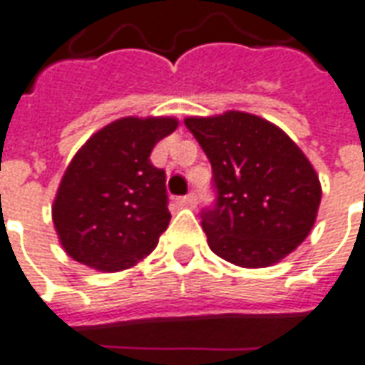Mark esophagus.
Segmentation results:
<instances>
[{"mask_svg": "<svg viewBox=\"0 0 365 365\" xmlns=\"http://www.w3.org/2000/svg\"><path fill=\"white\" fill-rule=\"evenodd\" d=\"M195 204H196V196L192 195V192L180 198V206H187V208H195Z\"/></svg>", "mask_w": 365, "mask_h": 365, "instance_id": "1", "label": "esophagus"}]
</instances>
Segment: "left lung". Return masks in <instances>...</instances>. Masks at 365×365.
<instances>
[{
	"instance_id": "8db88e82",
	"label": "left lung",
	"mask_w": 365,
	"mask_h": 365,
	"mask_svg": "<svg viewBox=\"0 0 365 365\" xmlns=\"http://www.w3.org/2000/svg\"><path fill=\"white\" fill-rule=\"evenodd\" d=\"M185 125L212 165L216 204L202 212L212 252L247 269L285 259L311 234L322 198L307 155L253 113L187 118Z\"/></svg>"
}]
</instances>
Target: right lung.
<instances>
[{
  "label": "right lung",
  "mask_w": 365,
  "mask_h": 365,
  "mask_svg": "<svg viewBox=\"0 0 365 365\" xmlns=\"http://www.w3.org/2000/svg\"><path fill=\"white\" fill-rule=\"evenodd\" d=\"M178 128L177 118H120L96 131L72 157L53 202L58 242L92 269H129L153 252L167 230L165 170L153 147Z\"/></svg>",
  "instance_id": "obj_1"
}]
</instances>
